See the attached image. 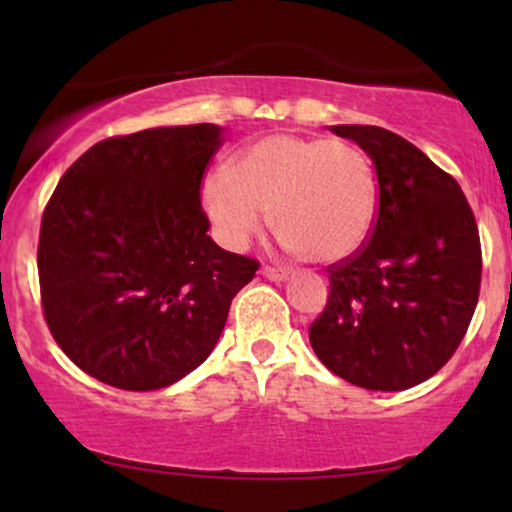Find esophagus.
<instances>
[{
  "instance_id": "esophagus-1",
  "label": "esophagus",
  "mask_w": 512,
  "mask_h": 512,
  "mask_svg": "<svg viewBox=\"0 0 512 512\" xmlns=\"http://www.w3.org/2000/svg\"><path fill=\"white\" fill-rule=\"evenodd\" d=\"M263 275L270 279V282H284L289 277V270L286 268H272V265H263Z\"/></svg>"
}]
</instances>
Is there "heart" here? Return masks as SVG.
<instances>
[{"label":"heart","mask_w":512,"mask_h":512,"mask_svg":"<svg viewBox=\"0 0 512 512\" xmlns=\"http://www.w3.org/2000/svg\"><path fill=\"white\" fill-rule=\"evenodd\" d=\"M202 207L228 249L247 247L270 212L286 249L333 263L354 254L373 228L377 181L354 144L279 132L247 146L230 172L209 174Z\"/></svg>","instance_id":"heart-1"}]
</instances>
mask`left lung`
I'll return each mask as SVG.
<instances>
[{
  "label": "left lung",
  "instance_id": "left-lung-1",
  "mask_svg": "<svg viewBox=\"0 0 512 512\" xmlns=\"http://www.w3.org/2000/svg\"><path fill=\"white\" fill-rule=\"evenodd\" d=\"M331 130L373 160L380 207L370 240L328 268L331 296L310 326V345L356 387L410 389L452 359L478 305L473 209L454 177L396 132Z\"/></svg>",
  "mask_w": 512,
  "mask_h": 512
}]
</instances>
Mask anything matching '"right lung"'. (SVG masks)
Masks as SVG:
<instances>
[{
	"label": "right lung",
	"instance_id": "obj_1",
	"mask_svg": "<svg viewBox=\"0 0 512 512\" xmlns=\"http://www.w3.org/2000/svg\"><path fill=\"white\" fill-rule=\"evenodd\" d=\"M212 123L109 137L65 172L41 216L39 286L62 352L125 391L170 387L212 354L258 261L207 235Z\"/></svg>",
	"mask_w": 512,
	"mask_h": 512
}]
</instances>
